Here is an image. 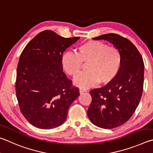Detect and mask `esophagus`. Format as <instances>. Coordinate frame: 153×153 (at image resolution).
I'll use <instances>...</instances> for the list:
<instances>
[{
    "instance_id": "esophagus-1",
    "label": "esophagus",
    "mask_w": 153,
    "mask_h": 153,
    "mask_svg": "<svg viewBox=\"0 0 153 153\" xmlns=\"http://www.w3.org/2000/svg\"><path fill=\"white\" fill-rule=\"evenodd\" d=\"M87 91L86 90H84V89H80L79 90V93H81V94H82V93H83L84 92H86Z\"/></svg>"
}]
</instances>
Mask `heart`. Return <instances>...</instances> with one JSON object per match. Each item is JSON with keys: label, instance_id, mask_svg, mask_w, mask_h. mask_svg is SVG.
Masks as SVG:
<instances>
[{"label": "heart", "instance_id": "obj_1", "mask_svg": "<svg viewBox=\"0 0 153 153\" xmlns=\"http://www.w3.org/2000/svg\"><path fill=\"white\" fill-rule=\"evenodd\" d=\"M86 64L87 71L76 76L74 84L82 89L100 83L107 85L113 81L118 74L122 64V55L115 46L105 43L91 40L77 48L76 53H64L62 57L64 71L71 76L78 74Z\"/></svg>", "mask_w": 153, "mask_h": 153}]
</instances>
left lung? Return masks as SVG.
Instances as JSON below:
<instances>
[{
  "label": "left lung",
  "instance_id": "left-lung-1",
  "mask_svg": "<svg viewBox=\"0 0 153 153\" xmlns=\"http://www.w3.org/2000/svg\"><path fill=\"white\" fill-rule=\"evenodd\" d=\"M93 39L109 42L122 55L121 67L114 81L90 91L92 101L87 111L96 126L111 129L125 124L137 108L143 94L144 65L137 48L125 37L108 33Z\"/></svg>",
  "mask_w": 153,
  "mask_h": 153
}]
</instances>
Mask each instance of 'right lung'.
<instances>
[{
    "mask_svg": "<svg viewBox=\"0 0 153 153\" xmlns=\"http://www.w3.org/2000/svg\"><path fill=\"white\" fill-rule=\"evenodd\" d=\"M79 37L65 38L54 31L40 32L20 56L17 69L16 95L25 119L41 129L61 126L70 105L79 96V89L64 73L62 57Z\"/></svg>",
    "mask_w": 153,
    "mask_h": 153,
    "instance_id": "add662e5",
    "label": "right lung"
}]
</instances>
